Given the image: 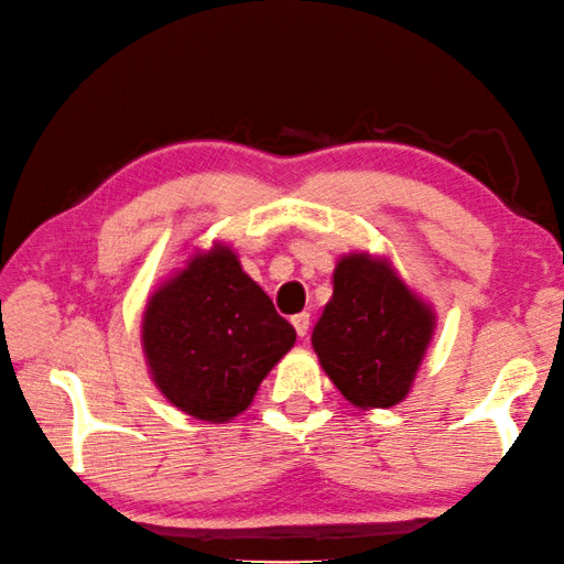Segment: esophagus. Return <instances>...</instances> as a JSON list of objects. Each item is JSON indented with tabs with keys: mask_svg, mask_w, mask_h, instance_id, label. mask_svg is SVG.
Segmentation results:
<instances>
[{
	"mask_svg": "<svg viewBox=\"0 0 564 564\" xmlns=\"http://www.w3.org/2000/svg\"><path fill=\"white\" fill-rule=\"evenodd\" d=\"M292 325H294V329H297L300 337L307 335V329H310V315H307V312H300V315H294L292 317Z\"/></svg>",
	"mask_w": 564,
	"mask_h": 564,
	"instance_id": "obj_1",
	"label": "esophagus"
}]
</instances>
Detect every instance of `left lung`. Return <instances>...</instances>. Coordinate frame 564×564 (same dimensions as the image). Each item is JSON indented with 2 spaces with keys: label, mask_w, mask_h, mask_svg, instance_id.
Wrapping results in <instances>:
<instances>
[{
  "label": "left lung",
  "mask_w": 564,
  "mask_h": 564,
  "mask_svg": "<svg viewBox=\"0 0 564 564\" xmlns=\"http://www.w3.org/2000/svg\"><path fill=\"white\" fill-rule=\"evenodd\" d=\"M332 280L335 292L312 332L319 365L355 408H394L417 380L437 312L387 254H343Z\"/></svg>",
  "instance_id": "8db88e82"
}]
</instances>
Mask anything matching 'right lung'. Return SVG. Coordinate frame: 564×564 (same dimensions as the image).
Instances as JSON below:
<instances>
[{"label": "right lung", "instance_id": "1", "mask_svg": "<svg viewBox=\"0 0 564 564\" xmlns=\"http://www.w3.org/2000/svg\"><path fill=\"white\" fill-rule=\"evenodd\" d=\"M142 352L156 390L189 417L221 424L252 404L297 332L242 270L229 242L195 247L147 297Z\"/></svg>", "mask_w": 564, "mask_h": 564}]
</instances>
